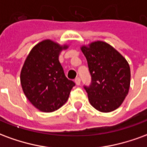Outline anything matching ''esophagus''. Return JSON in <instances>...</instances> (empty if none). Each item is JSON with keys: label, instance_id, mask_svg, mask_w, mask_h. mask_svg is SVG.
Returning a JSON list of instances; mask_svg holds the SVG:
<instances>
[{"label": "esophagus", "instance_id": "34e87169", "mask_svg": "<svg viewBox=\"0 0 147 147\" xmlns=\"http://www.w3.org/2000/svg\"><path fill=\"white\" fill-rule=\"evenodd\" d=\"M75 83H76V85H80V79L78 77L75 80Z\"/></svg>", "mask_w": 147, "mask_h": 147}]
</instances>
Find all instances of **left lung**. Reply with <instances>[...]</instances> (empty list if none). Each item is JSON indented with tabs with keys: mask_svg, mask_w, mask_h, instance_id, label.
<instances>
[{
	"mask_svg": "<svg viewBox=\"0 0 147 147\" xmlns=\"http://www.w3.org/2000/svg\"><path fill=\"white\" fill-rule=\"evenodd\" d=\"M91 76L90 86H84L89 102L102 113L117 109L129 91L131 71L126 59L106 42L98 41L82 46Z\"/></svg>",
	"mask_w": 147,
	"mask_h": 147,
	"instance_id": "1",
	"label": "left lung"
}]
</instances>
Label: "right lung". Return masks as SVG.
Returning <instances> with one entry per match:
<instances>
[{
  "instance_id": "1",
  "label": "right lung",
  "mask_w": 147,
  "mask_h": 147,
  "mask_svg": "<svg viewBox=\"0 0 147 147\" xmlns=\"http://www.w3.org/2000/svg\"><path fill=\"white\" fill-rule=\"evenodd\" d=\"M67 45L51 40L37 44L27 56L20 73L24 94L42 112L51 113L67 102L76 83L65 76L59 54Z\"/></svg>"
}]
</instances>
